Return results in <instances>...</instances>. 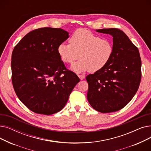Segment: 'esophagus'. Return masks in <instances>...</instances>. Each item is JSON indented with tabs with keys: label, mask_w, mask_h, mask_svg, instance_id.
I'll list each match as a JSON object with an SVG mask.
<instances>
[{
	"label": "esophagus",
	"mask_w": 151,
	"mask_h": 151,
	"mask_svg": "<svg viewBox=\"0 0 151 151\" xmlns=\"http://www.w3.org/2000/svg\"><path fill=\"white\" fill-rule=\"evenodd\" d=\"M78 77L80 78V79L81 80H84V79L85 78V76H84V75H78Z\"/></svg>",
	"instance_id": "obj_1"
}]
</instances>
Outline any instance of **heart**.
Instances as JSON below:
<instances>
[{
	"instance_id": "b5f03b06",
	"label": "heart",
	"mask_w": 151,
	"mask_h": 151,
	"mask_svg": "<svg viewBox=\"0 0 151 151\" xmlns=\"http://www.w3.org/2000/svg\"><path fill=\"white\" fill-rule=\"evenodd\" d=\"M69 43L59 45L58 52L61 60L66 63H73L80 56L81 59L71 67L76 73L88 70L97 72L104 68L113 57L112 41L84 29L76 30L71 36Z\"/></svg>"
}]
</instances>
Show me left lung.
<instances>
[{"label": "left lung", "mask_w": 151, "mask_h": 151, "mask_svg": "<svg viewBox=\"0 0 151 151\" xmlns=\"http://www.w3.org/2000/svg\"><path fill=\"white\" fill-rule=\"evenodd\" d=\"M113 37L114 52L108 64L86 76L88 101L103 113L123 108L137 92L141 78V60L138 47L123 31L116 28L96 30Z\"/></svg>", "instance_id": "left-lung-1"}]
</instances>
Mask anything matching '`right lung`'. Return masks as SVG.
<instances>
[{"mask_svg": "<svg viewBox=\"0 0 151 151\" xmlns=\"http://www.w3.org/2000/svg\"><path fill=\"white\" fill-rule=\"evenodd\" d=\"M68 37V32L62 29L40 28L26 34L14 47L13 88L22 104L35 113L60 111L80 81L66 68L58 52L59 45Z\"/></svg>", "mask_w": 151, "mask_h": 151, "instance_id": "right-lung-1", "label": "right lung"}]
</instances>
